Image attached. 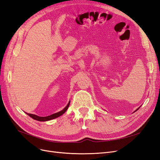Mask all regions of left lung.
<instances>
[{
  "instance_id": "left-lung-1",
  "label": "left lung",
  "mask_w": 160,
  "mask_h": 160,
  "mask_svg": "<svg viewBox=\"0 0 160 160\" xmlns=\"http://www.w3.org/2000/svg\"><path fill=\"white\" fill-rule=\"evenodd\" d=\"M139 109V108H138V109H137V110H136V111H138V109Z\"/></svg>"
}]
</instances>
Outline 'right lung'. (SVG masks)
Returning <instances> with one entry per match:
<instances>
[{"label":"right lung","mask_w":160,"mask_h":160,"mask_svg":"<svg viewBox=\"0 0 160 160\" xmlns=\"http://www.w3.org/2000/svg\"><path fill=\"white\" fill-rule=\"evenodd\" d=\"M69 104H70V101L69 102V103L67 104V105L66 106V107L62 109V111H59V112H57L56 113H54L52 115H49V116H47V117H40V116H37L36 115H34V114H31V113H27V115L28 116H30L31 118H32V119H35V120H37V121H39V122H45V121H49V120H51V119H53L55 118H57L58 117H59V116L62 115V114H63L65 111L67 110V109H68L69 106Z\"/></svg>","instance_id":"right-lung-1"}]
</instances>
